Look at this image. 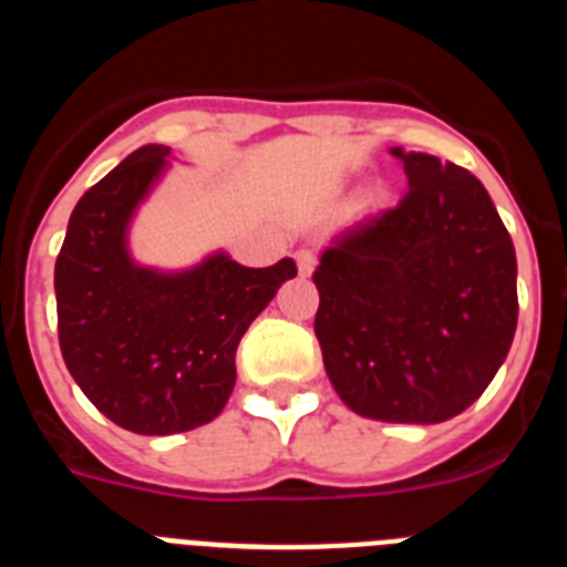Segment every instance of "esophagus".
<instances>
[{
  "instance_id": "esophagus-1",
  "label": "esophagus",
  "mask_w": 567,
  "mask_h": 567,
  "mask_svg": "<svg viewBox=\"0 0 567 567\" xmlns=\"http://www.w3.org/2000/svg\"><path fill=\"white\" fill-rule=\"evenodd\" d=\"M316 255H312V251H307V249H301L298 251V272L301 275H312V269H316Z\"/></svg>"
}]
</instances>
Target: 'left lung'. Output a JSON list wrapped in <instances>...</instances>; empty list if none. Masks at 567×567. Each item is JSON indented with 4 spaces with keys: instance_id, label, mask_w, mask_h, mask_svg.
<instances>
[{
    "instance_id": "obj_1",
    "label": "left lung",
    "mask_w": 567,
    "mask_h": 567,
    "mask_svg": "<svg viewBox=\"0 0 567 567\" xmlns=\"http://www.w3.org/2000/svg\"><path fill=\"white\" fill-rule=\"evenodd\" d=\"M390 154L408 195L323 246L316 336L352 413L439 424L485 393L514 343L516 251L467 168L401 145Z\"/></svg>"
}]
</instances>
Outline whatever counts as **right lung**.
<instances>
[{"mask_svg":"<svg viewBox=\"0 0 567 567\" xmlns=\"http://www.w3.org/2000/svg\"><path fill=\"white\" fill-rule=\"evenodd\" d=\"M168 157V145H143L91 186L53 269L68 372L105 419L140 435L186 433L220 415L237 343L298 275L289 258L249 269L224 249L186 269L134 260L128 231Z\"/></svg>","mask_w":567,"mask_h":567,"instance_id":"obj_1","label":"right lung"}]
</instances>
